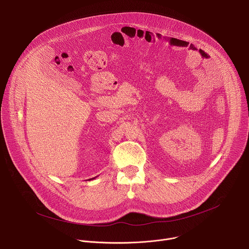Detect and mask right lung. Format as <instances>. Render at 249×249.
I'll list each match as a JSON object with an SVG mask.
<instances>
[{
	"label": "right lung",
	"instance_id": "obj_1",
	"mask_svg": "<svg viewBox=\"0 0 249 249\" xmlns=\"http://www.w3.org/2000/svg\"><path fill=\"white\" fill-rule=\"evenodd\" d=\"M91 179H93V178H91ZM89 180H90V179H89Z\"/></svg>",
	"mask_w": 249,
	"mask_h": 249
}]
</instances>
